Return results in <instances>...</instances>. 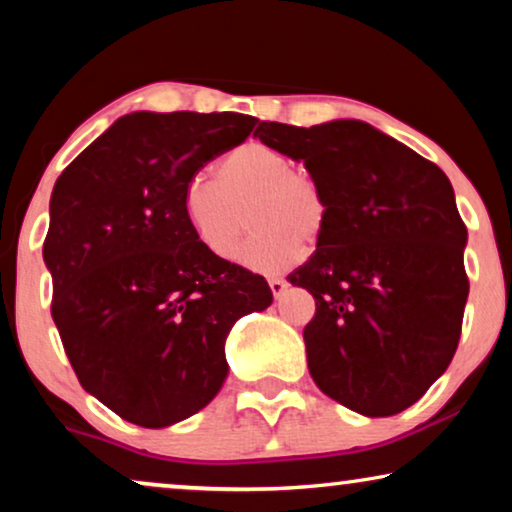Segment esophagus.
<instances>
[{
	"label": "esophagus",
	"mask_w": 512,
	"mask_h": 512,
	"mask_svg": "<svg viewBox=\"0 0 512 512\" xmlns=\"http://www.w3.org/2000/svg\"><path fill=\"white\" fill-rule=\"evenodd\" d=\"M268 286H270L272 296L279 298V296H282V293H284V289H286V282H284V279H277V277H272V279H268Z\"/></svg>",
	"instance_id": "34e87169"
}]
</instances>
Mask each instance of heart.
Listing matches in <instances>:
<instances>
[{
	"label": "heart",
	"mask_w": 512,
	"mask_h": 512,
	"mask_svg": "<svg viewBox=\"0 0 512 512\" xmlns=\"http://www.w3.org/2000/svg\"><path fill=\"white\" fill-rule=\"evenodd\" d=\"M186 219L200 242L219 258H235L251 226L256 235L244 263L263 272L282 270L312 251L328 226V200L319 181L298 172L275 146H237L219 165V181L193 177L184 188Z\"/></svg>",
	"instance_id": "1"
}]
</instances>
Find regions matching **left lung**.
<instances>
[{"instance_id": "left-lung-1", "label": "left lung", "mask_w": 512, "mask_h": 512, "mask_svg": "<svg viewBox=\"0 0 512 512\" xmlns=\"http://www.w3.org/2000/svg\"><path fill=\"white\" fill-rule=\"evenodd\" d=\"M254 137L303 160L328 226L289 282L314 296L305 326L317 387L366 417L417 403L457 352L468 298L466 223L436 163L361 121L258 123Z\"/></svg>"}]
</instances>
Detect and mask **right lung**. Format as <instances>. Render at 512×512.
<instances>
[{
	"label": "right lung",
	"mask_w": 512,
	"mask_h": 512,
	"mask_svg": "<svg viewBox=\"0 0 512 512\" xmlns=\"http://www.w3.org/2000/svg\"><path fill=\"white\" fill-rule=\"evenodd\" d=\"M256 123L135 111L55 181L51 317L81 387L125 422L163 429L205 408L228 375V331L272 303L268 282L214 256L184 212L188 181Z\"/></svg>",
	"instance_id": "1"
}]
</instances>
